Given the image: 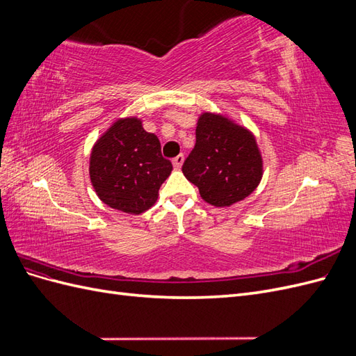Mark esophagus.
I'll use <instances>...</instances> for the list:
<instances>
[{
  "label": "esophagus",
  "instance_id": "1",
  "mask_svg": "<svg viewBox=\"0 0 356 356\" xmlns=\"http://www.w3.org/2000/svg\"><path fill=\"white\" fill-rule=\"evenodd\" d=\"M172 163H174L175 169H179L182 166V163H184V156H182V154L177 156L174 160H172Z\"/></svg>",
  "mask_w": 356,
  "mask_h": 356
}]
</instances>
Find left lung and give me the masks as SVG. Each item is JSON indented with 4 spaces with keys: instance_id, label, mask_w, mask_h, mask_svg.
<instances>
[{
    "instance_id": "8db88e82",
    "label": "left lung",
    "mask_w": 356,
    "mask_h": 356,
    "mask_svg": "<svg viewBox=\"0 0 356 356\" xmlns=\"http://www.w3.org/2000/svg\"><path fill=\"white\" fill-rule=\"evenodd\" d=\"M204 202L217 208L243 200L260 184L263 159L254 135L230 118L203 113L196 127V145L182 165Z\"/></svg>"
}]
</instances>
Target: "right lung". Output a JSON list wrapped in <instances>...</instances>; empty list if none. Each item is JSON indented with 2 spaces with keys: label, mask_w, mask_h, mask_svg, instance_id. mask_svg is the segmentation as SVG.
Here are the masks:
<instances>
[{
  "label": "right lung",
  "mask_w": 356,
  "mask_h": 356,
  "mask_svg": "<svg viewBox=\"0 0 356 356\" xmlns=\"http://www.w3.org/2000/svg\"><path fill=\"white\" fill-rule=\"evenodd\" d=\"M172 163L160 153V141L144 131L136 117L118 120L96 141L89 174L99 199L126 213L153 207Z\"/></svg>",
  "instance_id": "obj_1"
}]
</instances>
